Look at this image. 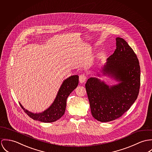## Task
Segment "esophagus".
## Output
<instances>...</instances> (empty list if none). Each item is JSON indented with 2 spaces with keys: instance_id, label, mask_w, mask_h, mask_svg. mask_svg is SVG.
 <instances>
[{
  "instance_id": "obj_1",
  "label": "esophagus",
  "mask_w": 152,
  "mask_h": 152,
  "mask_svg": "<svg viewBox=\"0 0 152 152\" xmlns=\"http://www.w3.org/2000/svg\"><path fill=\"white\" fill-rule=\"evenodd\" d=\"M86 79V76H85V75H84V74H82L79 76V82H80V83H83L85 82Z\"/></svg>"
}]
</instances>
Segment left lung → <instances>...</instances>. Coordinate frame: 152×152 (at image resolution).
Returning a JSON list of instances; mask_svg holds the SVG:
<instances>
[{
  "instance_id": "left-lung-1",
  "label": "left lung",
  "mask_w": 152,
  "mask_h": 152,
  "mask_svg": "<svg viewBox=\"0 0 152 152\" xmlns=\"http://www.w3.org/2000/svg\"><path fill=\"white\" fill-rule=\"evenodd\" d=\"M116 45L102 71L120 83L109 87L97 78L90 77L85 85L91 114L102 122L121 117L134 103L139 92L140 68L137 56L123 38H116Z\"/></svg>"
}]
</instances>
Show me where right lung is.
<instances>
[{"label":"right lung","mask_w":152,"mask_h":152,"mask_svg":"<svg viewBox=\"0 0 152 152\" xmlns=\"http://www.w3.org/2000/svg\"><path fill=\"white\" fill-rule=\"evenodd\" d=\"M79 76L74 75L65 80L60 87L56 99L52 104L45 111L34 114L24 109L20 103V105L24 112L34 120L42 122H53L61 118L65 112L66 100L69 94L77 86Z\"/></svg>","instance_id":"right-lung-1"}]
</instances>
